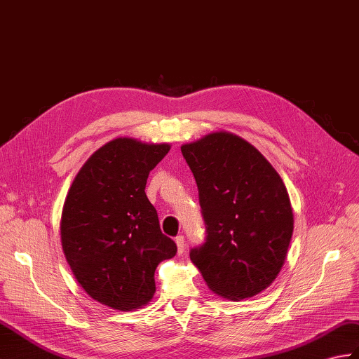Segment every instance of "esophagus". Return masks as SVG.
<instances>
[{"label": "esophagus", "instance_id": "34e87169", "mask_svg": "<svg viewBox=\"0 0 359 359\" xmlns=\"http://www.w3.org/2000/svg\"><path fill=\"white\" fill-rule=\"evenodd\" d=\"M176 245H177V254L182 255L185 252V237L183 236H177L176 237Z\"/></svg>", "mask_w": 359, "mask_h": 359}]
</instances>
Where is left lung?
<instances>
[{
  "label": "left lung",
  "instance_id": "8db88e82",
  "mask_svg": "<svg viewBox=\"0 0 359 359\" xmlns=\"http://www.w3.org/2000/svg\"><path fill=\"white\" fill-rule=\"evenodd\" d=\"M194 174L206 241L191 262L208 289L240 302L269 287L286 262L294 210L280 174L248 140L214 131L182 145Z\"/></svg>",
  "mask_w": 359,
  "mask_h": 359
}]
</instances>
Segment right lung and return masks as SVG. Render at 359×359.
<instances>
[{
	"mask_svg": "<svg viewBox=\"0 0 359 359\" xmlns=\"http://www.w3.org/2000/svg\"><path fill=\"white\" fill-rule=\"evenodd\" d=\"M170 148L116 137L88 157L67 193L60 223L65 260L88 297L111 309L151 302L157 264L177 252L145 194L149 171Z\"/></svg>",
	"mask_w": 359,
	"mask_h": 359,
	"instance_id": "add662e5",
	"label": "right lung"
}]
</instances>
